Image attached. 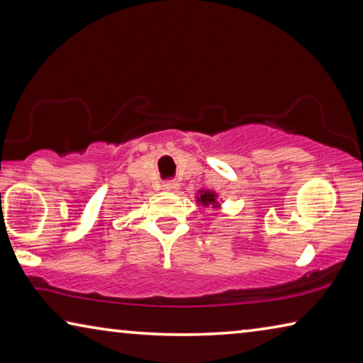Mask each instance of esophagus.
Instances as JSON below:
<instances>
[{
    "label": "esophagus",
    "mask_w": 363,
    "mask_h": 363,
    "mask_svg": "<svg viewBox=\"0 0 363 363\" xmlns=\"http://www.w3.org/2000/svg\"><path fill=\"white\" fill-rule=\"evenodd\" d=\"M177 187H179V184H177L174 179H168L163 182V190H168V192H174Z\"/></svg>",
    "instance_id": "34e87169"
}]
</instances>
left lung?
I'll list each match as a JSON object with an SVG mask.
<instances>
[{"instance_id": "obj_1", "label": "left lung", "mask_w": 363, "mask_h": 363, "mask_svg": "<svg viewBox=\"0 0 363 363\" xmlns=\"http://www.w3.org/2000/svg\"><path fill=\"white\" fill-rule=\"evenodd\" d=\"M214 200H216V195H214L213 192H205L200 195L199 201H201L203 205H210V203H214ZM218 206V205H216Z\"/></svg>"}]
</instances>
